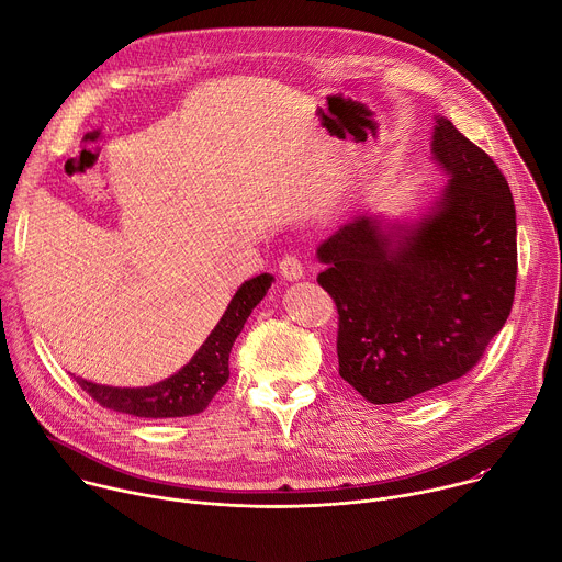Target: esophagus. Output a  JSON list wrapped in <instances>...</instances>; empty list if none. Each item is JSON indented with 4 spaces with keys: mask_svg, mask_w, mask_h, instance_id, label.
<instances>
[{
    "mask_svg": "<svg viewBox=\"0 0 562 562\" xmlns=\"http://www.w3.org/2000/svg\"><path fill=\"white\" fill-rule=\"evenodd\" d=\"M280 273H282V278H286V280H300L302 273H304V269H302V262H300L295 256H284V258L280 260Z\"/></svg>",
    "mask_w": 562,
    "mask_h": 562,
    "instance_id": "34e87169",
    "label": "esophagus"
}]
</instances>
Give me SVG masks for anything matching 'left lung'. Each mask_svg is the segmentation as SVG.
<instances>
[{
	"label": "left lung",
	"instance_id": "left-lung-1",
	"mask_svg": "<svg viewBox=\"0 0 562 562\" xmlns=\"http://www.w3.org/2000/svg\"><path fill=\"white\" fill-rule=\"evenodd\" d=\"M447 187L416 222L356 215L317 247L338 306L340 375L373 405L462 378L507 323L518 273L516 206L494 159L436 117Z\"/></svg>",
	"mask_w": 562,
	"mask_h": 562
}]
</instances>
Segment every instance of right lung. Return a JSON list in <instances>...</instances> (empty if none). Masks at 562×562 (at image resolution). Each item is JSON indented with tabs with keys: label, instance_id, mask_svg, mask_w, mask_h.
<instances>
[{
	"label": "right lung",
	"instance_id": "obj_1",
	"mask_svg": "<svg viewBox=\"0 0 562 562\" xmlns=\"http://www.w3.org/2000/svg\"><path fill=\"white\" fill-rule=\"evenodd\" d=\"M271 282L273 276L262 273L239 286L211 336L189 360V364H184L171 378L137 389L106 386L77 378L79 386L98 405L135 418H184L204 412L213 395L226 384L231 347L239 331L245 329L251 311L267 295Z\"/></svg>",
	"mask_w": 562,
	"mask_h": 562
}]
</instances>
